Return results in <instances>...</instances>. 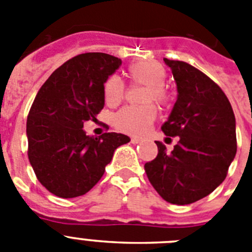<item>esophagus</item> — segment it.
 Returning <instances> with one entry per match:
<instances>
[{
	"mask_svg": "<svg viewBox=\"0 0 252 252\" xmlns=\"http://www.w3.org/2000/svg\"><path fill=\"white\" fill-rule=\"evenodd\" d=\"M141 141L142 140L137 139V137H131V144H135V145H136V144H140Z\"/></svg>",
	"mask_w": 252,
	"mask_h": 252,
	"instance_id": "1",
	"label": "esophagus"
}]
</instances>
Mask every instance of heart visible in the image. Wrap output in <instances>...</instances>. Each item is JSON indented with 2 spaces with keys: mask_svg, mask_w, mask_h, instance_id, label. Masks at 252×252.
<instances>
[{
  "mask_svg": "<svg viewBox=\"0 0 252 252\" xmlns=\"http://www.w3.org/2000/svg\"><path fill=\"white\" fill-rule=\"evenodd\" d=\"M131 81L145 86L142 102H155L158 106L169 103V93L165 90L166 72L164 66L155 62H141L132 64L127 70ZM104 101L110 106L120 103L125 97V83L119 75H111L103 84ZM157 119V110L153 104L145 106H127L116 113L115 125L122 132L141 136L145 135Z\"/></svg>",
  "mask_w": 252,
  "mask_h": 252,
  "instance_id": "heart-1",
  "label": "heart"
}]
</instances>
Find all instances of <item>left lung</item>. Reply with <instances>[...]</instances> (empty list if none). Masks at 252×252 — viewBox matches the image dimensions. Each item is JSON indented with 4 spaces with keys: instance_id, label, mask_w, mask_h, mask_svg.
I'll return each instance as SVG.
<instances>
[{
    "instance_id": "8db88e82",
    "label": "left lung",
    "mask_w": 252,
    "mask_h": 252,
    "mask_svg": "<svg viewBox=\"0 0 252 252\" xmlns=\"http://www.w3.org/2000/svg\"><path fill=\"white\" fill-rule=\"evenodd\" d=\"M177 83L178 98L166 136H179L170 154L155 141L158 157L145 164L151 186L173 204L199 201L224 180L237 150L236 120L223 91L204 73L179 60L164 59Z\"/></svg>"
}]
</instances>
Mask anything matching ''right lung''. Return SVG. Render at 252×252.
<instances>
[{
    "label": "right lung",
    "mask_w": 252,
    "mask_h": 252,
    "mask_svg": "<svg viewBox=\"0 0 252 252\" xmlns=\"http://www.w3.org/2000/svg\"><path fill=\"white\" fill-rule=\"evenodd\" d=\"M121 59L86 53L54 70L35 97L26 122L28 155L37 180L60 198L86 194L98 183L119 146L130 137L104 132L87 136L86 121L104 106L103 84Z\"/></svg>",
    "instance_id": "1"
}]
</instances>
